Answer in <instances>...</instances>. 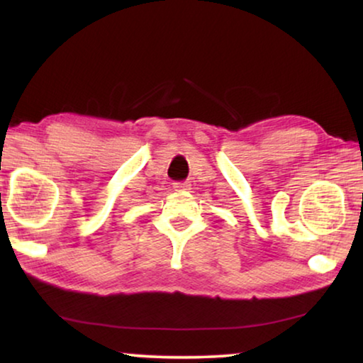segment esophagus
I'll use <instances>...</instances> for the list:
<instances>
[{"instance_id": "esophagus-1", "label": "esophagus", "mask_w": 363, "mask_h": 363, "mask_svg": "<svg viewBox=\"0 0 363 363\" xmlns=\"http://www.w3.org/2000/svg\"><path fill=\"white\" fill-rule=\"evenodd\" d=\"M174 190H177V192H182V190H189L190 189V184L186 182V181H177L173 184Z\"/></svg>"}]
</instances>
